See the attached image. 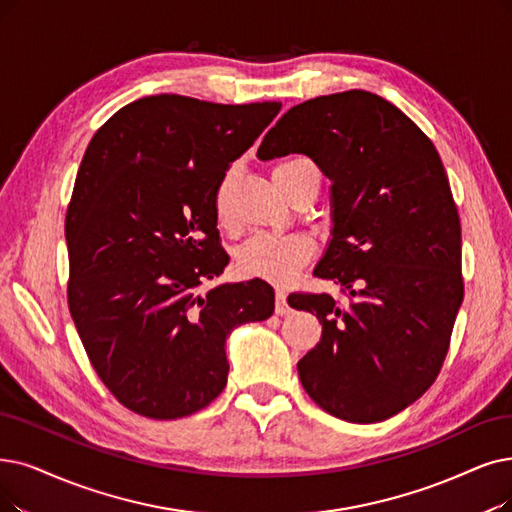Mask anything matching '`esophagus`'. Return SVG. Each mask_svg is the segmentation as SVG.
Wrapping results in <instances>:
<instances>
[{
    "label": "esophagus",
    "mask_w": 512,
    "mask_h": 512,
    "mask_svg": "<svg viewBox=\"0 0 512 512\" xmlns=\"http://www.w3.org/2000/svg\"><path fill=\"white\" fill-rule=\"evenodd\" d=\"M275 313L277 315H290L292 313L290 304H288V294H285L283 290L275 292Z\"/></svg>",
    "instance_id": "esophagus-1"
}]
</instances>
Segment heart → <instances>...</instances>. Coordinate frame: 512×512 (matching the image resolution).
Wrapping results in <instances>:
<instances>
[{"instance_id":"b5f03b06","label":"heart","mask_w":512,"mask_h":512,"mask_svg":"<svg viewBox=\"0 0 512 512\" xmlns=\"http://www.w3.org/2000/svg\"><path fill=\"white\" fill-rule=\"evenodd\" d=\"M321 180L319 168L309 157H290L277 163L273 180L277 189L290 197L302 180ZM229 180L222 182L216 195V208L220 218L224 216V195H227ZM313 241L304 235H269L262 233L252 237L237 254V269L243 277L262 279L271 283L290 281L298 269L313 258Z\"/></svg>"}]
</instances>
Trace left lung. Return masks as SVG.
Here are the masks:
<instances>
[{
	"label": "left lung",
	"mask_w": 512,
	"mask_h": 512,
	"mask_svg": "<svg viewBox=\"0 0 512 512\" xmlns=\"http://www.w3.org/2000/svg\"><path fill=\"white\" fill-rule=\"evenodd\" d=\"M309 155L332 180V239L313 275L330 294H292L323 332L298 361L309 397L340 420L382 422L441 372L464 298L460 216L428 136L378 94L349 90L292 107L258 159Z\"/></svg>",
	"instance_id": "1"
}]
</instances>
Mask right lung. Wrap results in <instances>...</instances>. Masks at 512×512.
Listing matches in <instances>:
<instances>
[{
    "label": "right lung",
    "instance_id": "1",
    "mask_svg": "<svg viewBox=\"0 0 512 512\" xmlns=\"http://www.w3.org/2000/svg\"><path fill=\"white\" fill-rule=\"evenodd\" d=\"M279 109L157 94L90 140L65 220L69 311L98 378L134 414L210 405L227 386L231 330L275 311L262 279L201 288L229 264L218 189Z\"/></svg>",
    "mask_w": 512,
    "mask_h": 512
}]
</instances>
